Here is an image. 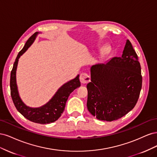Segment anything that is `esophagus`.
<instances>
[{"instance_id":"obj_1","label":"esophagus","mask_w":157,"mask_h":157,"mask_svg":"<svg viewBox=\"0 0 157 157\" xmlns=\"http://www.w3.org/2000/svg\"><path fill=\"white\" fill-rule=\"evenodd\" d=\"M80 80L82 84H87L90 81V77L87 73H81L80 75Z\"/></svg>"}]
</instances>
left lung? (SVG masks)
Wrapping results in <instances>:
<instances>
[{"instance_id":"obj_1","label":"left lung","mask_w":157,"mask_h":157,"mask_svg":"<svg viewBox=\"0 0 157 157\" xmlns=\"http://www.w3.org/2000/svg\"><path fill=\"white\" fill-rule=\"evenodd\" d=\"M87 107L98 120L113 121L130 112L142 86L141 66L136 51L126 40L122 55L90 68Z\"/></svg>"}]
</instances>
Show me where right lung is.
<instances>
[{
	"label": "right lung",
	"mask_w": 157,
	"mask_h": 157,
	"mask_svg": "<svg viewBox=\"0 0 157 157\" xmlns=\"http://www.w3.org/2000/svg\"><path fill=\"white\" fill-rule=\"evenodd\" d=\"M38 33H39L36 32L27 40L24 47L17 56L10 74V93L14 105L23 117L33 122L44 124L54 122L61 117L70 94L73 92L74 90L80 86V82L79 75H78L74 79L71 80L61 86L50 100L40 107H29L22 101L18 93L16 84V69L18 60L20 56L33 44Z\"/></svg>",
	"instance_id": "right-lung-1"
}]
</instances>
